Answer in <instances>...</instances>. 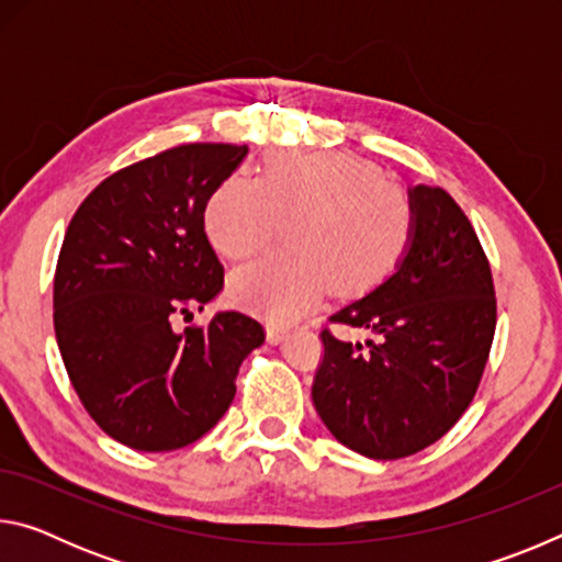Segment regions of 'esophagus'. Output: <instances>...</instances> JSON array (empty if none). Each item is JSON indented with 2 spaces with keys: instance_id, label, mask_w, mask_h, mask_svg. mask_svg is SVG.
Wrapping results in <instances>:
<instances>
[{
  "instance_id": "obj_1",
  "label": "esophagus",
  "mask_w": 562,
  "mask_h": 562,
  "mask_svg": "<svg viewBox=\"0 0 562 562\" xmlns=\"http://www.w3.org/2000/svg\"><path fill=\"white\" fill-rule=\"evenodd\" d=\"M290 335L288 327L282 325H268V341L270 345H280V341Z\"/></svg>"
}]
</instances>
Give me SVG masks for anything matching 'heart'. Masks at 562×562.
I'll return each instance as SVG.
<instances>
[{
	"instance_id": "obj_1",
	"label": "heart",
	"mask_w": 562,
	"mask_h": 562,
	"mask_svg": "<svg viewBox=\"0 0 562 562\" xmlns=\"http://www.w3.org/2000/svg\"><path fill=\"white\" fill-rule=\"evenodd\" d=\"M207 240L225 258L245 260L288 223V245L245 265L231 280L237 304L274 322L304 315L331 284L341 297L372 292L406 258L414 203L384 170L339 150L274 154L258 183L231 176L203 213Z\"/></svg>"
}]
</instances>
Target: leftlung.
I'll return each instance as SVG.
<instances>
[{
	"label": "left lung",
	"mask_w": 562,
	"mask_h": 562,
	"mask_svg": "<svg viewBox=\"0 0 562 562\" xmlns=\"http://www.w3.org/2000/svg\"><path fill=\"white\" fill-rule=\"evenodd\" d=\"M406 258L329 322L369 329L367 349L322 329L312 402L339 443L394 461L426 449L473 402L496 331V290L473 225L443 188L414 186Z\"/></svg>",
	"instance_id": "1"
}]
</instances>
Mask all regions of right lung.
Wrapping results in <instances>:
<instances>
[{
    "mask_svg": "<svg viewBox=\"0 0 562 562\" xmlns=\"http://www.w3.org/2000/svg\"><path fill=\"white\" fill-rule=\"evenodd\" d=\"M247 146L186 144L91 190L66 227L54 274V331L83 408L136 451H173L221 422L258 319L217 312L176 329L223 290L205 203Z\"/></svg>",
    "mask_w": 562,
    "mask_h": 562,
    "instance_id": "obj_1",
    "label": "right lung"
}]
</instances>
